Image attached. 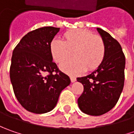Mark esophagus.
Masks as SVG:
<instances>
[{
  "mask_svg": "<svg viewBox=\"0 0 134 134\" xmlns=\"http://www.w3.org/2000/svg\"><path fill=\"white\" fill-rule=\"evenodd\" d=\"M70 79H71V81L72 82V83H74V82H75L76 81V77H72V76H71L70 77Z\"/></svg>",
  "mask_w": 134,
  "mask_h": 134,
  "instance_id": "obj_1",
  "label": "esophagus"
}]
</instances>
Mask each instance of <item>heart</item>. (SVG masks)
I'll return each instance as SVG.
<instances>
[{
    "mask_svg": "<svg viewBox=\"0 0 134 134\" xmlns=\"http://www.w3.org/2000/svg\"><path fill=\"white\" fill-rule=\"evenodd\" d=\"M73 51L75 58L60 65V69L70 75H77L86 69L98 68L105 57L106 46L103 38L84 29L69 30L63 34V40L54 38L50 43V52L57 63H61Z\"/></svg>",
    "mask_w": 134,
    "mask_h": 134,
    "instance_id": "1",
    "label": "heart"
}]
</instances>
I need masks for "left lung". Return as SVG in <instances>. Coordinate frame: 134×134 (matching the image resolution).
Instances as JSON below:
<instances>
[{"mask_svg": "<svg viewBox=\"0 0 134 134\" xmlns=\"http://www.w3.org/2000/svg\"><path fill=\"white\" fill-rule=\"evenodd\" d=\"M97 30L105 43V57L93 72L77 78L83 86V92L77 100L79 108L90 116H100L113 109L125 83V57L121 45L107 32L100 28Z\"/></svg>", "mask_w": 134, "mask_h": 134, "instance_id": "left-lung-1", "label": "left lung"}]
</instances>
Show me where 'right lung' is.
Listing matches in <instances>:
<instances>
[{"label": "right lung", "mask_w": 134, "mask_h": 134, "mask_svg": "<svg viewBox=\"0 0 134 134\" xmlns=\"http://www.w3.org/2000/svg\"><path fill=\"white\" fill-rule=\"evenodd\" d=\"M59 30L54 27L36 29L13 50L10 80L17 100L29 112L41 114L52 110L62 90L71 83L69 77L53 62L50 52V43Z\"/></svg>", "instance_id": "1"}]
</instances>
